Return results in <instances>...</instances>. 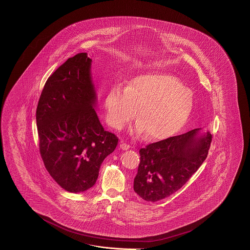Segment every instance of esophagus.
I'll return each mask as SVG.
<instances>
[{"instance_id":"esophagus-1","label":"esophagus","mask_w":250,"mask_h":250,"mask_svg":"<svg viewBox=\"0 0 250 250\" xmlns=\"http://www.w3.org/2000/svg\"><path fill=\"white\" fill-rule=\"evenodd\" d=\"M120 147H121L123 150H127V149L130 148V146L128 144H126V143L122 142L121 144H120Z\"/></svg>"}]
</instances>
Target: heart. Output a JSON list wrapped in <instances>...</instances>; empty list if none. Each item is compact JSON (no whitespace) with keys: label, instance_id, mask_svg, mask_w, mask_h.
<instances>
[{"label":"heart","instance_id":"1","mask_svg":"<svg viewBox=\"0 0 250 250\" xmlns=\"http://www.w3.org/2000/svg\"><path fill=\"white\" fill-rule=\"evenodd\" d=\"M193 94L175 76L146 72L134 77L126 88L114 85L105 98L106 121L122 129L138 111L137 128L151 140L176 134L184 125L193 108Z\"/></svg>","mask_w":250,"mask_h":250}]
</instances>
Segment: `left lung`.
<instances>
[{"label":"left lung","instance_id":"obj_1","mask_svg":"<svg viewBox=\"0 0 250 250\" xmlns=\"http://www.w3.org/2000/svg\"><path fill=\"white\" fill-rule=\"evenodd\" d=\"M195 128L140 148V163L134 189L146 202L171 195L188 182L207 158L212 142L210 132Z\"/></svg>","mask_w":250,"mask_h":250}]
</instances>
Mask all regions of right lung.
Masks as SVG:
<instances>
[{"instance_id":"obj_1","label":"right lung","mask_w":250,"mask_h":250,"mask_svg":"<svg viewBox=\"0 0 250 250\" xmlns=\"http://www.w3.org/2000/svg\"><path fill=\"white\" fill-rule=\"evenodd\" d=\"M91 60L79 53L47 79L37 108L39 151L48 173L61 188L83 192L98 178L118 137L105 131L94 109Z\"/></svg>"}]
</instances>
